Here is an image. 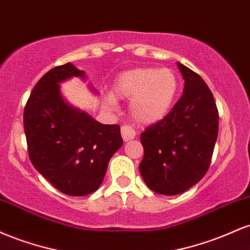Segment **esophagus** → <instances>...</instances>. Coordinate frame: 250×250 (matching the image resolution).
I'll list each match as a JSON object with an SVG mask.
<instances>
[{
	"mask_svg": "<svg viewBox=\"0 0 250 250\" xmlns=\"http://www.w3.org/2000/svg\"><path fill=\"white\" fill-rule=\"evenodd\" d=\"M121 134H122V139L125 140V142L130 141V140L135 139V136H136V133H135L134 129L128 125H122V127H121Z\"/></svg>",
	"mask_w": 250,
	"mask_h": 250,
	"instance_id": "esophagus-1",
	"label": "esophagus"
}]
</instances>
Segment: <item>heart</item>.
I'll return each mask as SVG.
<instances>
[{
  "label": "heart",
  "instance_id": "b5f03b06",
  "mask_svg": "<svg viewBox=\"0 0 250 250\" xmlns=\"http://www.w3.org/2000/svg\"><path fill=\"white\" fill-rule=\"evenodd\" d=\"M180 80L169 68L142 67L127 70L114 82L113 95L105 101L115 107L116 99H131V116L137 122L150 125L162 120L170 111L179 95Z\"/></svg>",
  "mask_w": 250,
  "mask_h": 250
}]
</instances>
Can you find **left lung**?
<instances>
[{
	"label": "left lung",
	"instance_id": "obj_1",
	"mask_svg": "<svg viewBox=\"0 0 250 250\" xmlns=\"http://www.w3.org/2000/svg\"><path fill=\"white\" fill-rule=\"evenodd\" d=\"M185 79L180 100L162 120L141 134L142 179L151 190L177 195L205 176L219 134L213 93L199 74L177 62Z\"/></svg>",
	"mask_w": 250,
	"mask_h": 250
}]
</instances>
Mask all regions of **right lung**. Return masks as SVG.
Instances as JSON below:
<instances>
[{
  "label": "right lung",
  "instance_id": "right-lung-1",
  "mask_svg": "<svg viewBox=\"0 0 250 250\" xmlns=\"http://www.w3.org/2000/svg\"><path fill=\"white\" fill-rule=\"evenodd\" d=\"M84 71L57 65L36 83L23 111L28 155L54 187L70 196L101 186L109 160L121 148L119 125H101L62 99L59 83Z\"/></svg>",
  "mask_w": 250,
  "mask_h": 250
}]
</instances>
